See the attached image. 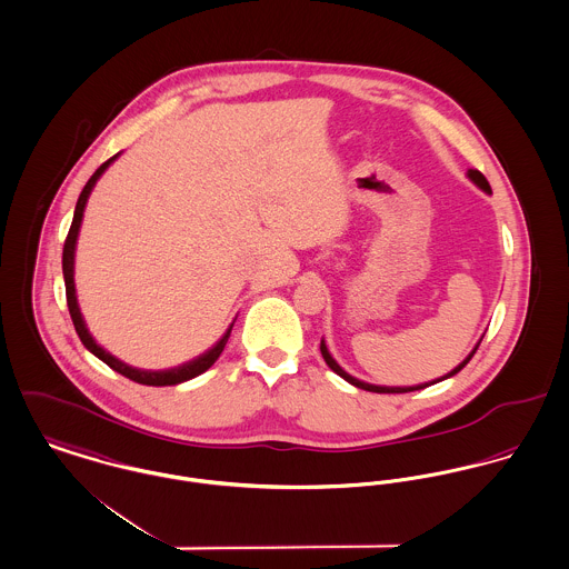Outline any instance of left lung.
<instances>
[{
    "label": "left lung",
    "mask_w": 569,
    "mask_h": 569,
    "mask_svg": "<svg viewBox=\"0 0 569 569\" xmlns=\"http://www.w3.org/2000/svg\"><path fill=\"white\" fill-rule=\"evenodd\" d=\"M468 177H470V181L472 183H477L479 188H481L482 192H487V194H491V188H489V181L485 179L482 173H479L477 169H470L468 171ZM482 340V338H481ZM481 340L477 342V347L472 349V352L457 366V368H452L448 375H443V377H439L436 381H429V383H420V386H407V388H390V386H372V383H366V381H361V379H357V377H352L349 375L333 357H331V352L327 349V345H325V340H320V352H322V357H325V361H327V366L336 372V375H340L345 381H349L350 386H355V388H359V390H366V392H377V393H405V392H416V390H425V388H429V386H433V383H439V381H443V379H450V377H455L470 359H472V355L477 352L479 349V345H481Z\"/></svg>",
    "instance_id": "obj_1"
}]
</instances>
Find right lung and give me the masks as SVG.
Segmentation results:
<instances>
[{
    "label": "right lung",
    "mask_w": 569,
    "mask_h": 569,
    "mask_svg": "<svg viewBox=\"0 0 569 569\" xmlns=\"http://www.w3.org/2000/svg\"><path fill=\"white\" fill-rule=\"evenodd\" d=\"M119 156H121V153L112 156L108 162H103V164L92 173V177L87 181V186H84V190H82V194H80V199H78V206H76V212H73V222H71V229H69V236H67L64 249H62V274H64V286H67V306H69L71 320H73V325H76V331H78L82 345H84L94 357H99L103 363H108L112 370H117L119 375L128 377V379L136 381V383H142V386H156V388H160V386H177V383L190 381V379L203 375L208 368H212V363L219 359L220 352H222L227 340H229V333H231V327H233L236 320L229 325V329L222 333V338H220L219 342H217L212 349L206 350L203 355H199V357H194V359H190V361H186V363H181V366H176V368H169V370H140V368H133L130 363L117 359L112 352L101 349V347L94 342V338H92L90 331H88L84 316H82V311H80V306H78L76 279H73V274H76V244H78L80 227H82V219H84L88 197H90L94 183L99 181V177L106 173V169H108Z\"/></svg>",
    "instance_id": "right-lung-1"
}]
</instances>
